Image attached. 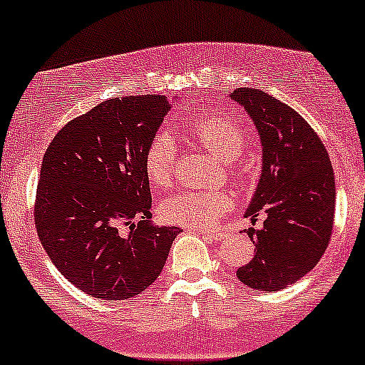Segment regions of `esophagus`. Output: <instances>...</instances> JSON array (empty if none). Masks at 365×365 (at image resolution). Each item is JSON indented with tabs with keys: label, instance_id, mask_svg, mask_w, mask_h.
I'll use <instances>...</instances> for the list:
<instances>
[{
	"label": "esophagus",
	"instance_id": "34e87169",
	"mask_svg": "<svg viewBox=\"0 0 365 365\" xmlns=\"http://www.w3.org/2000/svg\"><path fill=\"white\" fill-rule=\"evenodd\" d=\"M192 232H197V235H202V236H205V238H209V240H214V241H221V240H225L226 238V232H204V231H199V230H194V227H192L190 230Z\"/></svg>",
	"mask_w": 365,
	"mask_h": 365
}]
</instances>
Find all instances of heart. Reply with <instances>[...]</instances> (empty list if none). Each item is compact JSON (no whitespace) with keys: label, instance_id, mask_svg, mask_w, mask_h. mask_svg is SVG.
Wrapping results in <instances>:
<instances>
[{"label":"heart","instance_id":"heart-1","mask_svg":"<svg viewBox=\"0 0 365 365\" xmlns=\"http://www.w3.org/2000/svg\"><path fill=\"white\" fill-rule=\"evenodd\" d=\"M197 144L225 163H232L248 146V135L241 122L231 113L214 112L200 117L190 125ZM177 144L168 133L151 139L144 155V171L153 185L165 187L173 178ZM231 209V199L219 190H182L166 197L160 204V216L171 225L194 230L212 227L222 214Z\"/></svg>","mask_w":365,"mask_h":365}]
</instances>
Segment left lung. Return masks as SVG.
<instances>
[{
  "label": "left lung",
  "mask_w": 365,
  "mask_h": 365,
  "mask_svg": "<svg viewBox=\"0 0 365 365\" xmlns=\"http://www.w3.org/2000/svg\"><path fill=\"white\" fill-rule=\"evenodd\" d=\"M262 139V175L245 216L265 214L247 231L255 257L236 275L257 291H279L313 270L328 248L335 214V177L319 135L294 108L257 88L231 93Z\"/></svg>",
  "instance_id": "left-lung-1"
}]
</instances>
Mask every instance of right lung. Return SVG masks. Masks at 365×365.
I'll list each match as a JSON object with an SVG mask.
<instances>
[{"label":"right lung","instance_id":"add662e5","mask_svg":"<svg viewBox=\"0 0 365 365\" xmlns=\"http://www.w3.org/2000/svg\"><path fill=\"white\" fill-rule=\"evenodd\" d=\"M171 108L163 95L118 96L73 118L43 155L34 217L57 270L103 301L158 279L180 230L151 222L144 155Z\"/></svg>","mask_w":365,"mask_h":365}]
</instances>
